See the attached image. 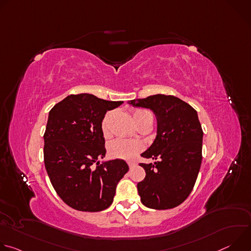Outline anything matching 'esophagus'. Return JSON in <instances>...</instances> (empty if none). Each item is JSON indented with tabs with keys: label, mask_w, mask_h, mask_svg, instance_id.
<instances>
[{
	"label": "esophagus",
	"mask_w": 251,
	"mask_h": 251,
	"mask_svg": "<svg viewBox=\"0 0 251 251\" xmlns=\"http://www.w3.org/2000/svg\"><path fill=\"white\" fill-rule=\"evenodd\" d=\"M128 165H129L130 168H133V167L136 166V163L135 162H128Z\"/></svg>",
	"instance_id": "obj_1"
}]
</instances>
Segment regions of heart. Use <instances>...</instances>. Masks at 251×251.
<instances>
[{"instance_id": "b5f03b06", "label": "heart", "mask_w": 251, "mask_h": 251, "mask_svg": "<svg viewBox=\"0 0 251 251\" xmlns=\"http://www.w3.org/2000/svg\"><path fill=\"white\" fill-rule=\"evenodd\" d=\"M111 113L106 114L101 123V129L105 137L109 136L108 122ZM133 119L136 125L147 121L148 119H153L152 113L147 109H135L133 111ZM143 145L138 141H129L125 139H116L109 145V155L112 158L132 160L141 150Z\"/></svg>"}]
</instances>
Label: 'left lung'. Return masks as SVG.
<instances>
[{
  "instance_id": "1",
  "label": "left lung",
  "mask_w": 251,
  "mask_h": 251,
  "mask_svg": "<svg viewBox=\"0 0 251 251\" xmlns=\"http://www.w3.org/2000/svg\"><path fill=\"white\" fill-rule=\"evenodd\" d=\"M144 107L157 118V136L141 156L157 160L140 164L146 176L137 189L142 203L154 209H169L181 204L191 194L201 164L202 129L198 113L182 99L156 94L128 101Z\"/></svg>"
}]
</instances>
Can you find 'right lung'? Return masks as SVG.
Segmentation results:
<instances>
[{"mask_svg":"<svg viewBox=\"0 0 251 251\" xmlns=\"http://www.w3.org/2000/svg\"><path fill=\"white\" fill-rule=\"evenodd\" d=\"M122 103L88 93L71 94L49 113L45 166L56 194L70 207L93 212L113 201L117 184L129 167L120 159L98 161L106 154L101 123L107 111Z\"/></svg>","mask_w":251,"mask_h":251,"instance_id":"obj_1","label":"right lung"}]
</instances>
